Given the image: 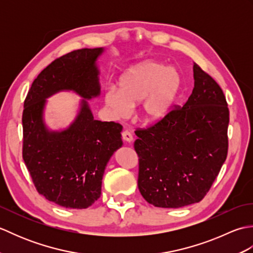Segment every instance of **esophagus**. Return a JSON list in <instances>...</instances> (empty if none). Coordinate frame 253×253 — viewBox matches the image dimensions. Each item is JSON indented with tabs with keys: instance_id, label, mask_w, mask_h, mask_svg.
<instances>
[{
	"instance_id": "obj_1",
	"label": "esophagus",
	"mask_w": 253,
	"mask_h": 253,
	"mask_svg": "<svg viewBox=\"0 0 253 253\" xmlns=\"http://www.w3.org/2000/svg\"><path fill=\"white\" fill-rule=\"evenodd\" d=\"M122 138H123V140L126 141V142H131L133 140L132 135L128 130H124L122 132Z\"/></svg>"
}]
</instances>
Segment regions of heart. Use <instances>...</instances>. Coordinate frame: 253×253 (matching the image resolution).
Returning a JSON list of instances; mask_svg holds the SVG:
<instances>
[{"label": "heart", "mask_w": 253, "mask_h": 253, "mask_svg": "<svg viewBox=\"0 0 253 253\" xmlns=\"http://www.w3.org/2000/svg\"><path fill=\"white\" fill-rule=\"evenodd\" d=\"M118 87L104 90V104L112 116L120 120L141 104V117L155 124L168 116L181 89L180 74L173 67L146 61L128 68L118 79Z\"/></svg>", "instance_id": "obj_1"}]
</instances>
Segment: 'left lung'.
Returning <instances> with one entry per match:
<instances>
[{"mask_svg":"<svg viewBox=\"0 0 253 253\" xmlns=\"http://www.w3.org/2000/svg\"><path fill=\"white\" fill-rule=\"evenodd\" d=\"M185 105L136 131L138 188L147 202L177 209L200 202L227 157L229 111L221 87L193 63Z\"/></svg>","mask_w":253,"mask_h":253,"instance_id":"8db88e82","label":"left lung"}]
</instances>
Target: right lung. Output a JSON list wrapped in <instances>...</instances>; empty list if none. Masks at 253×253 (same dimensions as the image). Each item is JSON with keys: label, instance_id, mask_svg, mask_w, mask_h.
<instances>
[{"label": "right lung", "instance_id": "right-lung-1", "mask_svg": "<svg viewBox=\"0 0 253 253\" xmlns=\"http://www.w3.org/2000/svg\"><path fill=\"white\" fill-rule=\"evenodd\" d=\"M104 51L76 50L52 62L24 103L25 164L38 192L63 208L87 209L98 200L106 165L123 146V127L94 120L87 101L101 93L98 58ZM61 90H73L82 100L71 125L52 131L44 121L46 99Z\"/></svg>", "mask_w": 253, "mask_h": 253}]
</instances>
